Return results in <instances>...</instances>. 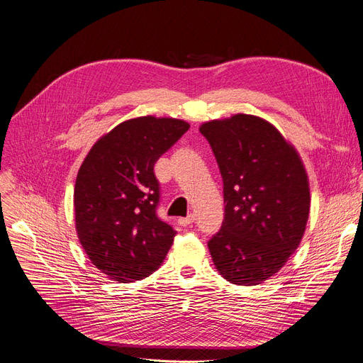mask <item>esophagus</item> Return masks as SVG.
<instances>
[{"instance_id": "esophagus-1", "label": "esophagus", "mask_w": 363, "mask_h": 363, "mask_svg": "<svg viewBox=\"0 0 363 363\" xmlns=\"http://www.w3.org/2000/svg\"><path fill=\"white\" fill-rule=\"evenodd\" d=\"M194 219H196V216H194L193 213H189L186 218H179V219H178V223H179L181 226H188V225H191V223L194 222Z\"/></svg>"}]
</instances>
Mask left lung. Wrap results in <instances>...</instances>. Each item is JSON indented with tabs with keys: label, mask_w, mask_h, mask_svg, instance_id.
<instances>
[{
	"label": "left lung",
	"mask_w": 363,
	"mask_h": 363,
	"mask_svg": "<svg viewBox=\"0 0 363 363\" xmlns=\"http://www.w3.org/2000/svg\"><path fill=\"white\" fill-rule=\"evenodd\" d=\"M200 132L223 181V222L207 242L213 263L233 284H260L301 241L311 207L306 170L278 129L252 114L206 122Z\"/></svg>",
	"instance_id": "obj_1"
}]
</instances>
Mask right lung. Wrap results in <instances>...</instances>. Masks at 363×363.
I'll list each match as a JSON object with an SVG mask.
<instances>
[{
	"label": "right lung",
	"mask_w": 363,
	"mask_h": 363,
	"mask_svg": "<svg viewBox=\"0 0 363 363\" xmlns=\"http://www.w3.org/2000/svg\"><path fill=\"white\" fill-rule=\"evenodd\" d=\"M189 125L143 116L111 129L89 150L74 184L76 231L95 268L132 282L155 272L177 231L157 216L155 164Z\"/></svg>",
	"instance_id": "add662e5"
}]
</instances>
